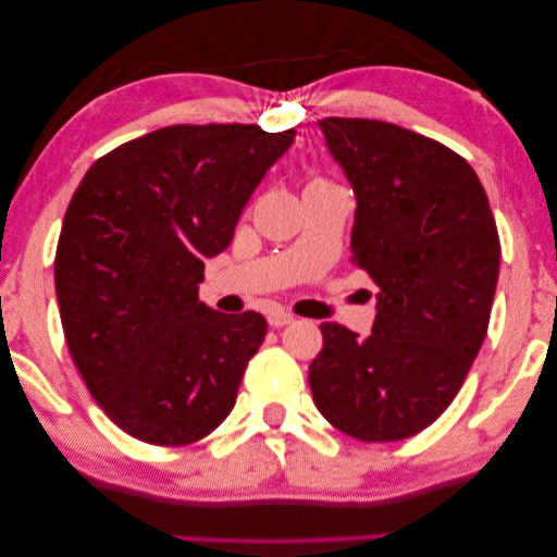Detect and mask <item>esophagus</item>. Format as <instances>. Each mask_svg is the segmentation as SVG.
Here are the masks:
<instances>
[{
	"label": "esophagus",
	"mask_w": 557,
	"mask_h": 557,
	"mask_svg": "<svg viewBox=\"0 0 557 557\" xmlns=\"http://www.w3.org/2000/svg\"><path fill=\"white\" fill-rule=\"evenodd\" d=\"M294 323V315L281 311V308H273V311L269 313V325L271 327H284V325H290Z\"/></svg>",
	"instance_id": "obj_1"
}]
</instances>
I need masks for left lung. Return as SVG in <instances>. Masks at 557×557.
Returning a JSON list of instances; mask_svg holds the SVG:
<instances>
[{"instance_id": "left-lung-1", "label": "left lung", "mask_w": 557, "mask_h": 557, "mask_svg": "<svg viewBox=\"0 0 557 557\" xmlns=\"http://www.w3.org/2000/svg\"><path fill=\"white\" fill-rule=\"evenodd\" d=\"M358 197L352 263L375 281L368 338L323 323L313 403L360 442H399L440 419L486 338L500 242L476 172L446 145L368 117H323Z\"/></svg>"}]
</instances>
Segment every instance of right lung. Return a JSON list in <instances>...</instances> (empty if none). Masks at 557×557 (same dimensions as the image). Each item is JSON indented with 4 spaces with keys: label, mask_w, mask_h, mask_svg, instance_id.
<instances>
[{
    "label": "right lung",
    "mask_w": 557,
    "mask_h": 557,
    "mask_svg": "<svg viewBox=\"0 0 557 557\" xmlns=\"http://www.w3.org/2000/svg\"><path fill=\"white\" fill-rule=\"evenodd\" d=\"M296 131L168 125L98 158L63 216L53 281L73 362L125 434L185 446L232 412L267 318L199 300L205 261Z\"/></svg>",
    "instance_id": "obj_1"
}]
</instances>
